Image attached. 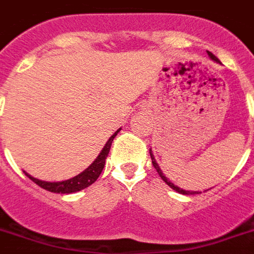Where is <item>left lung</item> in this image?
<instances>
[{
	"label": "left lung",
	"mask_w": 254,
	"mask_h": 254,
	"mask_svg": "<svg viewBox=\"0 0 254 254\" xmlns=\"http://www.w3.org/2000/svg\"><path fill=\"white\" fill-rule=\"evenodd\" d=\"M207 55H209L210 59L214 60V61H216V63H219V60L216 59V57H215V56L213 55V53H211V52H207ZM150 156H151V162H152V166H154V168H155L156 172H158V174H159V176L162 177V180L164 181V183H166V184L168 185V187H171V188H172V189H174V190L179 191V193H181V194H195V193H198V191H189V190H184V189H181V188H179V187H176V185H175V184H172V183H171V181L168 180V179H167V177L164 176V175H163L162 170H160L159 166H158V163H156V160L154 159V155H152L151 150H150Z\"/></svg>",
	"instance_id": "left-lung-1"
}]
</instances>
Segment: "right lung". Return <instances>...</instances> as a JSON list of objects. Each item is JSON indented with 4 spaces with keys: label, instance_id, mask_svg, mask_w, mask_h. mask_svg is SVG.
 Segmentation results:
<instances>
[{
    "label": "right lung",
    "instance_id": "1",
    "mask_svg": "<svg viewBox=\"0 0 254 254\" xmlns=\"http://www.w3.org/2000/svg\"><path fill=\"white\" fill-rule=\"evenodd\" d=\"M121 129H119L113 135H111V138L108 139L106 146L103 147L102 152L99 154V156L94 160V163H92L91 166L88 167L87 170H84L82 174L73 177V179H69V180L65 181H60V183H48V181H41L39 180V179H35V177H32L31 175L27 174V172H24V174H26L27 177H30L35 184H38L39 187L45 189V190L53 191V193L69 194V193H75V191L82 190V189L90 187V185L94 184L95 181L98 180V177L100 176L103 168H104V164H106V159L109 154V150H111V145H112L113 138L116 137L117 133Z\"/></svg>",
    "mask_w": 254,
    "mask_h": 254
}]
</instances>
